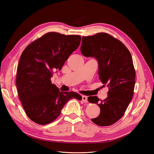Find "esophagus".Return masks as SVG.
<instances>
[{
	"instance_id": "esophagus-1",
	"label": "esophagus",
	"mask_w": 154,
	"mask_h": 154,
	"mask_svg": "<svg viewBox=\"0 0 154 154\" xmlns=\"http://www.w3.org/2000/svg\"><path fill=\"white\" fill-rule=\"evenodd\" d=\"M82 100H83V101H84L85 103H87V97L86 96H82Z\"/></svg>"
}]
</instances>
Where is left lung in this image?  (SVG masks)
I'll use <instances>...</instances> for the list:
<instances>
[{
  "label": "left lung",
  "mask_w": 154,
  "mask_h": 154,
  "mask_svg": "<svg viewBox=\"0 0 154 154\" xmlns=\"http://www.w3.org/2000/svg\"><path fill=\"white\" fill-rule=\"evenodd\" d=\"M80 49L85 57L96 59L100 80L109 88L103 100L88 97L100 108V115L91 120L97 125L110 126L122 118L132 99L136 72L132 56L122 42L105 32L83 36Z\"/></svg>",
  "instance_id": "8db88e82"
}]
</instances>
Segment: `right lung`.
I'll return each mask as SVG.
<instances>
[{"mask_svg": "<svg viewBox=\"0 0 154 154\" xmlns=\"http://www.w3.org/2000/svg\"><path fill=\"white\" fill-rule=\"evenodd\" d=\"M81 36L50 32L23 51L18 63L16 85L18 97L32 122L46 125L57 119L69 100L82 97L74 92H60L51 82L80 45Z\"/></svg>", "mask_w": 154, "mask_h": 154, "instance_id": "obj_1", "label": "right lung"}]
</instances>
